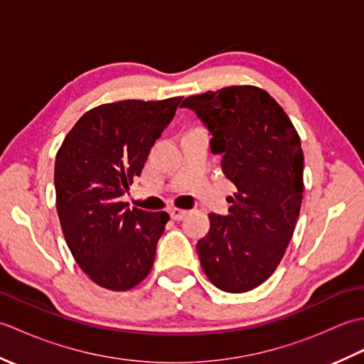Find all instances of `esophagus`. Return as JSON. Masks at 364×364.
Instances as JSON below:
<instances>
[{
  "instance_id": "obj_1",
  "label": "esophagus",
  "mask_w": 364,
  "mask_h": 364,
  "mask_svg": "<svg viewBox=\"0 0 364 364\" xmlns=\"http://www.w3.org/2000/svg\"><path fill=\"white\" fill-rule=\"evenodd\" d=\"M168 214H170V218H172L173 220H183V219L186 218V215L189 214V211H186V210H178V208H170Z\"/></svg>"
}]
</instances>
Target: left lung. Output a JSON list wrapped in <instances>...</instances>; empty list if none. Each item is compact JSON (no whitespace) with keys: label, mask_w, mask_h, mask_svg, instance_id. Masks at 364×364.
I'll list each match as a JSON object with an SVG mask.
<instances>
[{"label":"left lung","mask_w":364,"mask_h":364,"mask_svg":"<svg viewBox=\"0 0 364 364\" xmlns=\"http://www.w3.org/2000/svg\"><path fill=\"white\" fill-rule=\"evenodd\" d=\"M211 134L210 149L235 184L228 215L211 213L197 242L206 277L225 292H247L274 274L304 198V153L283 107L266 90L231 86L188 97Z\"/></svg>","instance_id":"left-lung-1"}]
</instances>
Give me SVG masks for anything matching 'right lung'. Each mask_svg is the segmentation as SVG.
Masks as SVG:
<instances>
[{"label": "right lung", "instance_id": "right-lung-1", "mask_svg": "<svg viewBox=\"0 0 364 364\" xmlns=\"http://www.w3.org/2000/svg\"><path fill=\"white\" fill-rule=\"evenodd\" d=\"M183 97L123 100L87 111L56 154L54 188L63 233L92 282L128 291L150 274L168 214L122 202Z\"/></svg>", "mask_w": 364, "mask_h": 364}]
</instances>
